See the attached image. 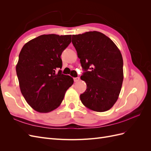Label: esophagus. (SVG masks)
<instances>
[{
  "mask_svg": "<svg viewBox=\"0 0 151 151\" xmlns=\"http://www.w3.org/2000/svg\"><path fill=\"white\" fill-rule=\"evenodd\" d=\"M79 80H80V78L79 77H75V78H74V82H78V81H79Z\"/></svg>",
  "mask_w": 151,
  "mask_h": 151,
  "instance_id": "esophagus-1",
  "label": "esophagus"
}]
</instances>
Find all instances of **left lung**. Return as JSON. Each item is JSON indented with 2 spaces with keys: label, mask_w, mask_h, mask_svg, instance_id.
Instances as JSON below:
<instances>
[{
  "label": "left lung",
  "mask_w": 151,
  "mask_h": 151,
  "mask_svg": "<svg viewBox=\"0 0 151 151\" xmlns=\"http://www.w3.org/2000/svg\"><path fill=\"white\" fill-rule=\"evenodd\" d=\"M72 43L84 70L81 79L87 89L80 95L86 107L98 112L111 108L123 80V58L113 41L98 31L72 35Z\"/></svg>",
  "instance_id": "obj_1"
}]
</instances>
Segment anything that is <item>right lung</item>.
<instances>
[{
	"label": "right lung",
	"instance_id": "add662e5",
	"mask_svg": "<svg viewBox=\"0 0 151 151\" xmlns=\"http://www.w3.org/2000/svg\"><path fill=\"white\" fill-rule=\"evenodd\" d=\"M72 35H43L22 48L16 65L21 92L26 102L40 113L60 106L66 91L74 83L69 76L55 70L62 67V53L71 42Z\"/></svg>",
	"mask_w": 151,
	"mask_h": 151
}]
</instances>
